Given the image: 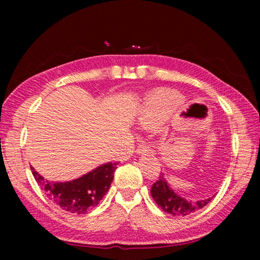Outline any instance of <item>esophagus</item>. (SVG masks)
I'll return each instance as SVG.
<instances>
[{
  "instance_id": "esophagus-1",
  "label": "esophagus",
  "mask_w": 260,
  "mask_h": 260,
  "mask_svg": "<svg viewBox=\"0 0 260 260\" xmlns=\"http://www.w3.org/2000/svg\"><path fill=\"white\" fill-rule=\"evenodd\" d=\"M149 151H150V148H149L147 144H144V143H140L138 148H136V153H138V155H142V153H148Z\"/></svg>"
}]
</instances>
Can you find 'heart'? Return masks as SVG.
Listing matches in <instances>:
<instances>
[{"mask_svg": "<svg viewBox=\"0 0 260 260\" xmlns=\"http://www.w3.org/2000/svg\"><path fill=\"white\" fill-rule=\"evenodd\" d=\"M173 100L167 93H158L144 103L138 116V125L142 128H151L165 119L172 111Z\"/></svg>", "mask_w": 260, "mask_h": 260, "instance_id": "b5f03b06", "label": "heart"}]
</instances>
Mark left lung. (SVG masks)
I'll use <instances>...</instances> for the list:
<instances>
[{"mask_svg":"<svg viewBox=\"0 0 260 260\" xmlns=\"http://www.w3.org/2000/svg\"><path fill=\"white\" fill-rule=\"evenodd\" d=\"M150 192L153 201L156 202L158 206H159L164 212L172 214L173 217H175V215L183 217V215H188L196 212L197 210L204 208V206L214 197L212 196L209 197V199L196 202L188 201L186 199H183V197L179 196L178 193L169 186L167 180L164 178L162 174H160L158 181L152 184Z\"/></svg>","mask_w":260,"mask_h":260,"instance_id":"left-lung-1","label":"left lung"}]
</instances>
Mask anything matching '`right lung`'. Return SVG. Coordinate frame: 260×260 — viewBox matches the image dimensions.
Segmentation results:
<instances>
[{
  "mask_svg": "<svg viewBox=\"0 0 260 260\" xmlns=\"http://www.w3.org/2000/svg\"><path fill=\"white\" fill-rule=\"evenodd\" d=\"M118 162H105L82 177L72 181L54 182L43 179L32 166L35 180L47 197L64 211L83 214L88 210L98 206L100 201L109 191Z\"/></svg>",
  "mask_w": 260,
  "mask_h": 260,
  "instance_id": "obj_1",
  "label": "right lung"
}]
</instances>
